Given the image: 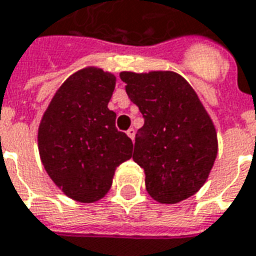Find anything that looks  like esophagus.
Listing matches in <instances>:
<instances>
[{
    "instance_id": "34e87169",
    "label": "esophagus",
    "mask_w": 256,
    "mask_h": 256,
    "mask_svg": "<svg viewBox=\"0 0 256 256\" xmlns=\"http://www.w3.org/2000/svg\"><path fill=\"white\" fill-rule=\"evenodd\" d=\"M126 133H128V137H130V138H132V140H134V136H136V130H134L133 128H128Z\"/></svg>"
}]
</instances>
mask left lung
I'll return each instance as SVG.
<instances>
[{"label": "left lung", "instance_id": "obj_1", "mask_svg": "<svg viewBox=\"0 0 256 256\" xmlns=\"http://www.w3.org/2000/svg\"><path fill=\"white\" fill-rule=\"evenodd\" d=\"M126 92L144 116L133 159L155 201L178 204L206 182L218 155V134L190 83L178 73L120 72Z\"/></svg>", "mask_w": 256, "mask_h": 256}]
</instances>
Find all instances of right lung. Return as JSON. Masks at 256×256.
Masks as SVG:
<instances>
[{"label":"right lung","instance_id":"1","mask_svg":"<svg viewBox=\"0 0 256 256\" xmlns=\"http://www.w3.org/2000/svg\"><path fill=\"white\" fill-rule=\"evenodd\" d=\"M116 78L87 66L66 78L41 118L38 152L64 194L96 202L110 191L118 166L132 158L133 142L115 128L110 110Z\"/></svg>","mask_w":256,"mask_h":256}]
</instances>
